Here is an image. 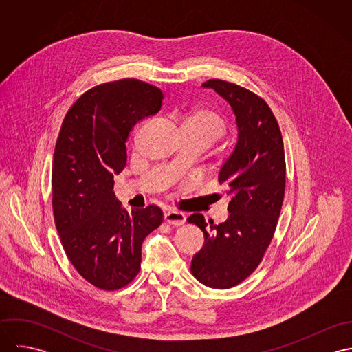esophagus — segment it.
Listing matches in <instances>:
<instances>
[{
    "instance_id": "1",
    "label": "esophagus",
    "mask_w": 352,
    "mask_h": 352,
    "mask_svg": "<svg viewBox=\"0 0 352 352\" xmlns=\"http://www.w3.org/2000/svg\"><path fill=\"white\" fill-rule=\"evenodd\" d=\"M164 219L166 223H169L172 226H182L186 222V215L182 211L169 210L164 214Z\"/></svg>"
}]
</instances>
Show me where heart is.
<instances>
[{"instance_id": "b5f03b06", "label": "heart", "mask_w": 352, "mask_h": 352, "mask_svg": "<svg viewBox=\"0 0 352 352\" xmlns=\"http://www.w3.org/2000/svg\"><path fill=\"white\" fill-rule=\"evenodd\" d=\"M182 131L183 134L201 138L211 145L225 135L228 124L217 111L207 107H197L183 119Z\"/></svg>"}]
</instances>
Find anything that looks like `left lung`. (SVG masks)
I'll return each instance as SVG.
<instances>
[{
    "mask_svg": "<svg viewBox=\"0 0 352 352\" xmlns=\"http://www.w3.org/2000/svg\"><path fill=\"white\" fill-rule=\"evenodd\" d=\"M201 85L232 105L239 140L218 176L230 195L228 221L214 225L201 214L187 219L204 234L191 272L204 286L230 289L258 267L272 241L286 188L285 146L278 120L263 98L223 80Z\"/></svg>",
    "mask_w": 352,
    "mask_h": 352,
    "instance_id": "obj_1",
    "label": "left lung"
}]
</instances>
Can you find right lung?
<instances>
[{"instance_id": "right-lung-1", "label": "right lung", "mask_w": 352, "mask_h": 352, "mask_svg": "<svg viewBox=\"0 0 352 352\" xmlns=\"http://www.w3.org/2000/svg\"><path fill=\"white\" fill-rule=\"evenodd\" d=\"M162 100V91L145 81L104 82L82 94L62 122L51 172L55 228L73 267L101 290L135 279L142 243L164 221L154 204L127 212L112 191L133 127Z\"/></svg>"}]
</instances>
